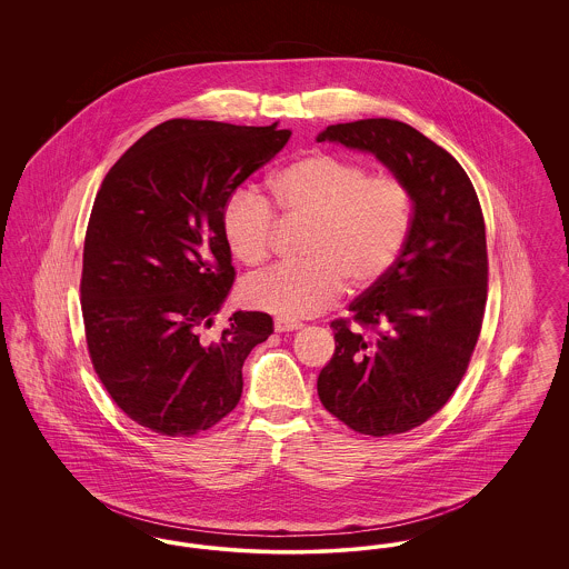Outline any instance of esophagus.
<instances>
[{"label": "esophagus", "mask_w": 569, "mask_h": 569, "mask_svg": "<svg viewBox=\"0 0 569 569\" xmlns=\"http://www.w3.org/2000/svg\"><path fill=\"white\" fill-rule=\"evenodd\" d=\"M300 322H295V320H283V318H277L274 320V330L277 332H292V330H298L300 328Z\"/></svg>", "instance_id": "34e87169"}]
</instances>
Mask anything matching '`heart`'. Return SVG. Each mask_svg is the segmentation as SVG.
Segmentation results:
<instances>
[{
  "label": "heart",
  "mask_w": 569,
  "mask_h": 569,
  "mask_svg": "<svg viewBox=\"0 0 569 569\" xmlns=\"http://www.w3.org/2000/svg\"><path fill=\"white\" fill-rule=\"evenodd\" d=\"M272 209L286 221H307L298 267L247 279L244 302L279 318H309L343 292H362L397 264L411 230V193L395 174H369L350 156L311 149L281 166L269 181ZM271 204L249 190L230 191L219 211L221 237L247 267L272 253L277 219Z\"/></svg>",
  "instance_id": "1"
}]
</instances>
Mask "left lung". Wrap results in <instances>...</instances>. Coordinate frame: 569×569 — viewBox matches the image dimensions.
Listing matches in <instances>:
<instances>
[{
	"label": "left lung",
	"mask_w": 569,
	"mask_h": 569,
	"mask_svg": "<svg viewBox=\"0 0 569 569\" xmlns=\"http://www.w3.org/2000/svg\"><path fill=\"white\" fill-rule=\"evenodd\" d=\"M369 151L411 193L406 247L379 283L332 320L335 353L320 371L322 406L356 433H407L448 403L478 343L487 307L485 216L467 172L446 149L397 119L328 126Z\"/></svg>",
	"instance_id": "obj_1"
}]
</instances>
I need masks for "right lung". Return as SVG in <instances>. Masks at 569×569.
I'll list each match as a JSON object with an SVG mask.
<instances>
[{
	"label": "right lung",
	"mask_w": 569,
	"mask_h": 569,
	"mask_svg": "<svg viewBox=\"0 0 569 569\" xmlns=\"http://www.w3.org/2000/svg\"><path fill=\"white\" fill-rule=\"evenodd\" d=\"M290 130L170 119L104 177L87 223L81 309L110 399L153 433L191 437L241 401L244 358L272 318L237 311L207 330L234 283L219 211L286 147Z\"/></svg>",
	"instance_id": "right-lung-1"
}]
</instances>
